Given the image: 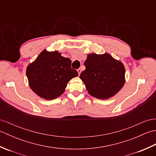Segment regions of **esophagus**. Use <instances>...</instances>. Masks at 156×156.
I'll return each instance as SVG.
<instances>
[{"mask_svg": "<svg viewBox=\"0 0 156 156\" xmlns=\"http://www.w3.org/2000/svg\"><path fill=\"white\" fill-rule=\"evenodd\" d=\"M77 72H78V74L80 75V74H81V72H82V70H81V69L80 68H79V69H77Z\"/></svg>", "mask_w": 156, "mask_h": 156, "instance_id": "34e87169", "label": "esophagus"}]
</instances>
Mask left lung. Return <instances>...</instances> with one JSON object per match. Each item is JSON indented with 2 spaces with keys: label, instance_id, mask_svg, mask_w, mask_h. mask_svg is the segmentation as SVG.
Returning <instances> with one entry per match:
<instances>
[{
  "label": "left lung",
  "instance_id": "8db88e82",
  "mask_svg": "<svg viewBox=\"0 0 156 156\" xmlns=\"http://www.w3.org/2000/svg\"><path fill=\"white\" fill-rule=\"evenodd\" d=\"M86 69L80 75L89 94L98 99L110 98L123 87V64L108 53L89 54L84 62Z\"/></svg>",
  "mask_w": 156,
  "mask_h": 156
}]
</instances>
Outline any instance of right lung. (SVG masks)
<instances>
[{
	"instance_id": "1",
	"label": "right lung",
	"mask_w": 156,
	"mask_h": 156,
	"mask_svg": "<svg viewBox=\"0 0 156 156\" xmlns=\"http://www.w3.org/2000/svg\"><path fill=\"white\" fill-rule=\"evenodd\" d=\"M58 51L44 49L26 69L29 86L45 100L57 98L64 93L68 82L78 76L71 68V60Z\"/></svg>"
}]
</instances>
